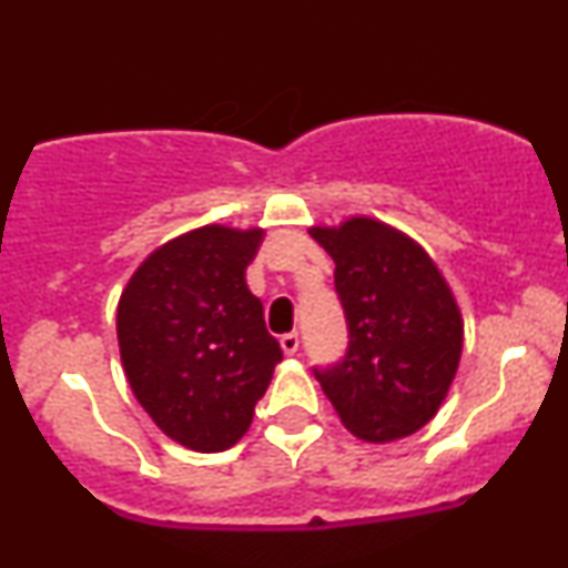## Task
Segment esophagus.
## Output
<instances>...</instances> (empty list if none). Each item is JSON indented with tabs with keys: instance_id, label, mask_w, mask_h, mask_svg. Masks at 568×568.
Here are the masks:
<instances>
[{
	"instance_id": "obj_1",
	"label": "esophagus",
	"mask_w": 568,
	"mask_h": 568,
	"mask_svg": "<svg viewBox=\"0 0 568 568\" xmlns=\"http://www.w3.org/2000/svg\"><path fill=\"white\" fill-rule=\"evenodd\" d=\"M280 347H283L285 355H296V352H298V334H296V331L280 336Z\"/></svg>"
}]
</instances>
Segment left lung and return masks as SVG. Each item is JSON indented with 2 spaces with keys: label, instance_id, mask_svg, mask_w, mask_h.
<instances>
[{
  "label": "left lung",
  "instance_id": "8db88e82",
  "mask_svg": "<svg viewBox=\"0 0 568 568\" xmlns=\"http://www.w3.org/2000/svg\"><path fill=\"white\" fill-rule=\"evenodd\" d=\"M334 258V285L349 344L315 368L323 393L352 435L368 443L406 438L446 400L462 357V315L425 247L376 219L315 226Z\"/></svg>",
  "mask_w": 568,
  "mask_h": 568
}]
</instances>
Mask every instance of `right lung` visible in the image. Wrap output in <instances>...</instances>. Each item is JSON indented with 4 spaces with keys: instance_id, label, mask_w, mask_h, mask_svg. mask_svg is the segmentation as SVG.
Here are the masks:
<instances>
[{
    "instance_id": "1",
    "label": "right lung",
    "mask_w": 568,
    "mask_h": 568,
    "mask_svg": "<svg viewBox=\"0 0 568 568\" xmlns=\"http://www.w3.org/2000/svg\"><path fill=\"white\" fill-rule=\"evenodd\" d=\"M264 230L200 226L171 240L130 277L116 306L122 366L135 400L168 438L224 452L283 361L245 270Z\"/></svg>"
}]
</instances>
